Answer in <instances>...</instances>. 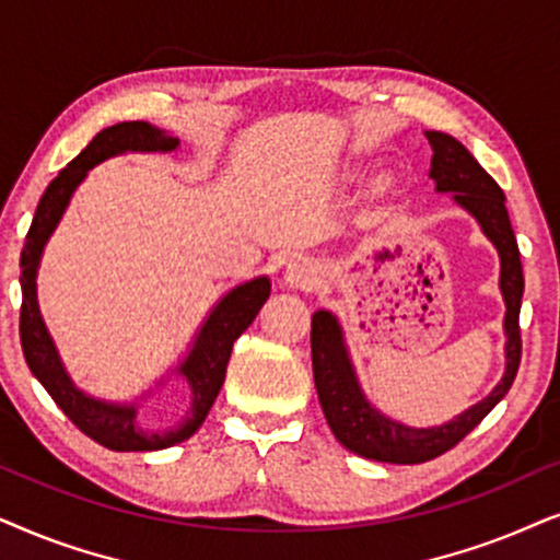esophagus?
I'll return each instance as SVG.
<instances>
[{
	"mask_svg": "<svg viewBox=\"0 0 560 560\" xmlns=\"http://www.w3.org/2000/svg\"><path fill=\"white\" fill-rule=\"evenodd\" d=\"M287 281L292 287L312 289L317 284V271L310 264H300V260H296V264H289L287 268Z\"/></svg>",
	"mask_w": 560,
	"mask_h": 560,
	"instance_id": "obj_1",
	"label": "esophagus"
}]
</instances>
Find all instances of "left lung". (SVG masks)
Returning <instances> with one entry per match:
<instances>
[{"label":"left lung","instance_id":"obj_1","mask_svg":"<svg viewBox=\"0 0 560 560\" xmlns=\"http://www.w3.org/2000/svg\"><path fill=\"white\" fill-rule=\"evenodd\" d=\"M432 145V168L438 191H453L456 202L466 207L479 220V225L491 243L497 245L502 258V287L506 302V371L494 392L487 399L466 409L464 415L441 428L415 430L399 424L389 417L378 415L374 407L363 399L358 382L350 369L346 346H342L340 327L330 312L319 310L312 317V371H315V386L319 405H323L325 420L330 424L332 435L346 445L348 451L371 460L384 464H424L443 456L487 417L497 401L510 392L517 376L520 358H523V338H520V304H523L525 276L520 264L517 237H514L510 214L504 207V191L479 166V161L445 132H428Z\"/></svg>","mask_w":560,"mask_h":560}]
</instances>
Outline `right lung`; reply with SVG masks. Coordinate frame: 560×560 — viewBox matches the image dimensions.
<instances>
[{"mask_svg": "<svg viewBox=\"0 0 560 560\" xmlns=\"http://www.w3.org/2000/svg\"><path fill=\"white\" fill-rule=\"evenodd\" d=\"M178 145L176 138L163 136L159 128L143 119H130V122H117L112 128H104L94 136L84 151L48 184L46 194L37 205L33 225L27 230L25 248L20 256V284H22V307H20V342L25 361L37 382L46 386V392L54 397L63 415L104 448L109 451H161L171 445L186 441L194 432L202 428L207 412H210L214 399L225 382V371L233 342L241 338L245 327L256 319L258 310L271 294V284L266 276L253 279L248 284L235 287L225 300H222L207 319L202 332L189 358L182 363V374L189 384L191 407L176 428L163 432H145L136 424V407H117L104 405L86 394H81L58 361L54 342L43 325L40 312L35 302V271L40 260L43 245L54 233V228L61 220V214L69 205L73 189H77L86 171L96 163L109 159V155L125 151H174Z\"/></svg>", "mask_w": 560, "mask_h": 560, "instance_id": "obj_1", "label": "right lung"}]
</instances>
